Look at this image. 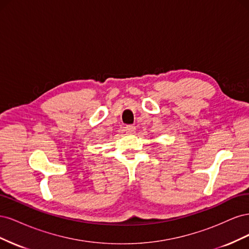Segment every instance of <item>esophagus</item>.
<instances>
[{
  "label": "esophagus",
  "instance_id": "34e87169",
  "mask_svg": "<svg viewBox=\"0 0 249 249\" xmlns=\"http://www.w3.org/2000/svg\"><path fill=\"white\" fill-rule=\"evenodd\" d=\"M135 131H136V127H135L133 124H127L124 126V132L126 134H134Z\"/></svg>",
  "mask_w": 249,
  "mask_h": 249
}]
</instances>
